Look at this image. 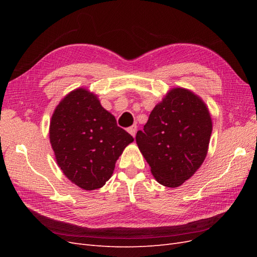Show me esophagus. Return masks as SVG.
I'll list each match as a JSON object with an SVG mask.
<instances>
[{"mask_svg":"<svg viewBox=\"0 0 257 257\" xmlns=\"http://www.w3.org/2000/svg\"><path fill=\"white\" fill-rule=\"evenodd\" d=\"M136 131H137V126L136 125H132L131 127L127 128V132L132 135V136H135L136 135Z\"/></svg>","mask_w":257,"mask_h":257,"instance_id":"esophagus-1","label":"esophagus"}]
</instances>
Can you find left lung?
Segmentation results:
<instances>
[{
	"label": "left lung",
	"mask_w": 257,
	"mask_h": 257,
	"mask_svg": "<svg viewBox=\"0 0 257 257\" xmlns=\"http://www.w3.org/2000/svg\"><path fill=\"white\" fill-rule=\"evenodd\" d=\"M212 120L201 97L185 88H173L155 105L136 144L159 183L178 188L203 164Z\"/></svg>",
	"instance_id": "8db88e82"
}]
</instances>
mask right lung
Instances as JSON below:
<instances>
[{"label": "right lung", "instance_id": "add662e5", "mask_svg": "<svg viewBox=\"0 0 257 257\" xmlns=\"http://www.w3.org/2000/svg\"><path fill=\"white\" fill-rule=\"evenodd\" d=\"M49 139L62 172L85 191L109 180L116 160L134 142L97 95L82 87L60 100L50 120Z\"/></svg>", "mask_w": 257, "mask_h": 257}]
</instances>
